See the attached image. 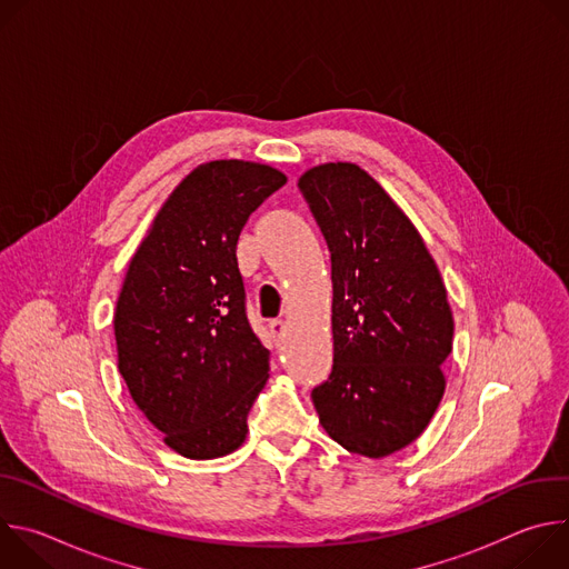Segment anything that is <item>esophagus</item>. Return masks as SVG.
Masks as SVG:
<instances>
[{
	"instance_id": "34e87169",
	"label": "esophagus",
	"mask_w": 569,
	"mask_h": 569,
	"mask_svg": "<svg viewBox=\"0 0 569 569\" xmlns=\"http://www.w3.org/2000/svg\"><path fill=\"white\" fill-rule=\"evenodd\" d=\"M268 327H270L272 338H281V336L286 333V321H283V319H272V321L268 323Z\"/></svg>"
}]
</instances>
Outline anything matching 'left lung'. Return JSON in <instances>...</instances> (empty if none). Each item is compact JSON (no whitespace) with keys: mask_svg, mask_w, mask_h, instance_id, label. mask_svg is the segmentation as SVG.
Wrapping results in <instances>:
<instances>
[{"mask_svg":"<svg viewBox=\"0 0 569 569\" xmlns=\"http://www.w3.org/2000/svg\"><path fill=\"white\" fill-rule=\"evenodd\" d=\"M331 252L333 369L310 393L321 428L371 459L410 446L435 417L455 321L435 259L410 218L360 167L299 178Z\"/></svg>","mask_w":569,"mask_h":569,"instance_id":"obj_1","label":"left lung"}]
</instances>
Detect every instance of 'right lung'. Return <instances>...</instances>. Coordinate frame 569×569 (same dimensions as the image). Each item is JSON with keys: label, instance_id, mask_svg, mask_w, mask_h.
<instances>
[{"label": "right lung", "instance_id": "right-lung-1", "mask_svg": "<svg viewBox=\"0 0 569 569\" xmlns=\"http://www.w3.org/2000/svg\"><path fill=\"white\" fill-rule=\"evenodd\" d=\"M286 184L242 159L193 169L157 211L114 312L119 371L164 443L189 459L233 452L270 371L246 312L236 246L248 218Z\"/></svg>", "mask_w": 569, "mask_h": 569}]
</instances>
